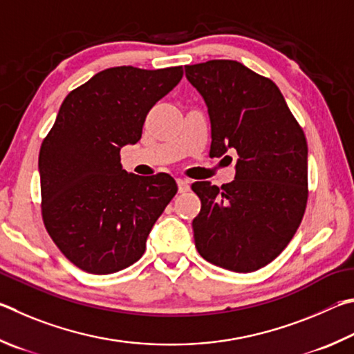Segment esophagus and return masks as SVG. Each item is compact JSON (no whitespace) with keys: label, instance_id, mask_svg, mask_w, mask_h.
I'll list each match as a JSON object with an SVG mask.
<instances>
[{"label":"esophagus","instance_id":"obj_1","mask_svg":"<svg viewBox=\"0 0 354 354\" xmlns=\"http://www.w3.org/2000/svg\"><path fill=\"white\" fill-rule=\"evenodd\" d=\"M177 187L178 193H187V191H189V180H187V178H177Z\"/></svg>","mask_w":354,"mask_h":354}]
</instances>
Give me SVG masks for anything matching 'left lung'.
<instances>
[{"mask_svg": "<svg viewBox=\"0 0 354 354\" xmlns=\"http://www.w3.org/2000/svg\"><path fill=\"white\" fill-rule=\"evenodd\" d=\"M185 73L208 107L209 157L238 153L232 183L191 187L202 202L196 249L219 268L258 270L284 250L305 214V133L278 86L239 62L208 60Z\"/></svg>", "mask_w": 354, "mask_h": 354, "instance_id": "obj_1", "label": "left lung"}]
</instances>
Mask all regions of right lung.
Wrapping results in <instances>:
<instances>
[{"label": "right lung", "instance_id": "1", "mask_svg": "<svg viewBox=\"0 0 354 354\" xmlns=\"http://www.w3.org/2000/svg\"><path fill=\"white\" fill-rule=\"evenodd\" d=\"M183 76L182 66L107 68L60 105L39 155L43 222L60 252L90 274L129 268L177 193L169 174L122 169V146L140 141L146 116Z\"/></svg>", "mask_w": 354, "mask_h": 354}]
</instances>
